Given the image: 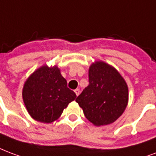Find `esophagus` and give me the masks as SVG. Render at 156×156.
<instances>
[{"instance_id": "34e87169", "label": "esophagus", "mask_w": 156, "mask_h": 156, "mask_svg": "<svg viewBox=\"0 0 156 156\" xmlns=\"http://www.w3.org/2000/svg\"><path fill=\"white\" fill-rule=\"evenodd\" d=\"M74 93H76V95L78 96V95H79V94H80V90L78 89V88H77V89L74 90Z\"/></svg>"}]
</instances>
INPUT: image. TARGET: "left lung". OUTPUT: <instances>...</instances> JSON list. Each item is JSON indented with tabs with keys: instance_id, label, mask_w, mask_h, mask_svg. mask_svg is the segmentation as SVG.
I'll return each mask as SVG.
<instances>
[{
	"instance_id": "left-lung-1",
	"label": "left lung",
	"mask_w": 156,
	"mask_h": 156,
	"mask_svg": "<svg viewBox=\"0 0 156 156\" xmlns=\"http://www.w3.org/2000/svg\"><path fill=\"white\" fill-rule=\"evenodd\" d=\"M88 82L76 98L86 118L97 126L114 122L128 103V87L124 78L108 63L97 61L89 68Z\"/></svg>"
}]
</instances>
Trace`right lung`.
Here are the masks:
<instances>
[{"instance_id": "obj_1", "label": "right lung", "mask_w": 156, "mask_h": 156, "mask_svg": "<svg viewBox=\"0 0 156 156\" xmlns=\"http://www.w3.org/2000/svg\"><path fill=\"white\" fill-rule=\"evenodd\" d=\"M23 101L30 116L38 122L51 123L63 113L69 102L76 98L73 91L57 66L47 65L36 69L25 81Z\"/></svg>"}]
</instances>
